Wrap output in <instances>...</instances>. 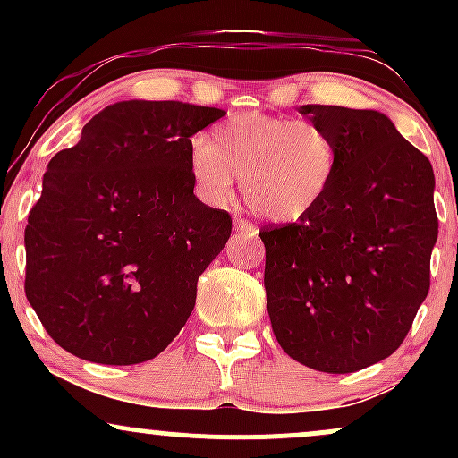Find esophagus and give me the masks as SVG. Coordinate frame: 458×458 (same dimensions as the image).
Segmentation results:
<instances>
[{"mask_svg": "<svg viewBox=\"0 0 458 458\" xmlns=\"http://www.w3.org/2000/svg\"><path fill=\"white\" fill-rule=\"evenodd\" d=\"M234 230H236V233L247 234V236L259 234V228H256V225L251 222H247L245 217H241V215H234Z\"/></svg>", "mask_w": 458, "mask_h": 458, "instance_id": "esophagus-1", "label": "esophagus"}]
</instances>
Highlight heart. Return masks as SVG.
<instances>
[{
	"mask_svg": "<svg viewBox=\"0 0 458 458\" xmlns=\"http://www.w3.org/2000/svg\"><path fill=\"white\" fill-rule=\"evenodd\" d=\"M189 165L198 196L211 207L230 204L236 174L251 211L293 224L327 198L338 172V144L314 120L243 112L219 123L208 141H193Z\"/></svg>",
	"mask_w": 458,
	"mask_h": 458,
	"instance_id": "b5f03b06",
	"label": "heart"
}]
</instances>
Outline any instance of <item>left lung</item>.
I'll return each mask as SVG.
<instances>
[{"label": "left lung", "instance_id": "8db88e82", "mask_svg": "<svg viewBox=\"0 0 458 458\" xmlns=\"http://www.w3.org/2000/svg\"><path fill=\"white\" fill-rule=\"evenodd\" d=\"M301 114L334 135L338 172L317 211L260 228L267 310L293 360L344 375L390 357L428 295L435 176L387 115L338 105Z\"/></svg>", "mask_w": 458, "mask_h": 458}]
</instances>
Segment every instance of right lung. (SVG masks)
Returning a JSON list of instances; mask_svg holds the SVG:
<instances>
[{
	"label": "right lung",
	"instance_id": "obj_1",
	"mask_svg": "<svg viewBox=\"0 0 458 458\" xmlns=\"http://www.w3.org/2000/svg\"><path fill=\"white\" fill-rule=\"evenodd\" d=\"M225 112L123 101L49 161L25 225V295L47 334L94 364L148 361L196 306L233 233L193 196L191 138Z\"/></svg>",
	"mask_w": 458,
	"mask_h": 458
}]
</instances>
